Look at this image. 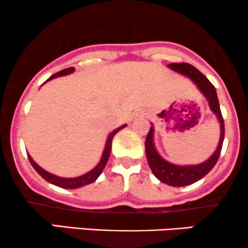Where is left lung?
I'll return each instance as SVG.
<instances>
[{
	"label": "left lung",
	"mask_w": 248,
	"mask_h": 248,
	"mask_svg": "<svg viewBox=\"0 0 248 248\" xmlns=\"http://www.w3.org/2000/svg\"><path fill=\"white\" fill-rule=\"evenodd\" d=\"M168 66L173 71L179 72V74L184 75V76L192 79V82L197 85V88L202 91V93L204 94L205 98L208 101V105H210L211 110L217 116L219 123H220V140H219L218 147L214 151V154L207 160H205L204 163L198 164V165L185 166L174 165V164L169 163V161H166L158 154L154 143V125L150 127V131L147 133L145 140V151L149 166L151 169L152 173L164 184L174 186V187H180V186H186L198 182V180L206 176L208 172L214 168L221 152L222 141H224L225 136V125L216 88L213 87L212 83L198 69L194 68L193 65L188 63H171Z\"/></svg>",
	"instance_id": "left-lung-1"
}]
</instances>
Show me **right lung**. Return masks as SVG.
I'll use <instances>...</instances> for the list:
<instances>
[{
    "instance_id": "obj_1",
    "label": "right lung",
    "mask_w": 248,
    "mask_h": 248,
    "mask_svg": "<svg viewBox=\"0 0 248 248\" xmlns=\"http://www.w3.org/2000/svg\"><path fill=\"white\" fill-rule=\"evenodd\" d=\"M74 70H75V68L64 69V70H62V71L57 72V74H55V75H52V76L50 77L48 80L54 79V78H56V77H60V76H65V75H69V74H71V72H74ZM125 126H126V124L122 125V126H119L118 129L113 130V131L110 133L109 137H108L107 144H105V149H104V151H103L102 158H101V160H99V163L97 164V165L94 166V168L91 170V171H89L88 173L83 174V176H79V177H76V178H62V177L55 176V174L50 173V172L42 169L41 166H38L37 164H36L35 161L32 160V158L30 157L29 155H28V158H29L30 164H31L32 168L36 170V172H37V173L40 174V176L43 178V179H46V182H49L50 184H54V185L58 186V187H62V188H70V190H72V188L82 187V186L89 185V184H91V183H93L94 180L97 179V178L101 176L103 170H104L105 165H107L108 160H109L112 138L115 137V135L119 131V130L124 129Z\"/></svg>"
}]
</instances>
